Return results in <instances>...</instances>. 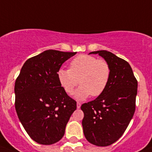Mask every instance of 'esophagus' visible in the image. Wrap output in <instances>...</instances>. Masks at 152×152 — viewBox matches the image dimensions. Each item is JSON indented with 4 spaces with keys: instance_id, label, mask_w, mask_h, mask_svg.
Returning a JSON list of instances; mask_svg holds the SVG:
<instances>
[{
    "instance_id": "esophagus-1",
    "label": "esophagus",
    "mask_w": 152,
    "mask_h": 152,
    "mask_svg": "<svg viewBox=\"0 0 152 152\" xmlns=\"http://www.w3.org/2000/svg\"><path fill=\"white\" fill-rule=\"evenodd\" d=\"M76 107H77V109H79L81 107V103L80 102H77V104H76Z\"/></svg>"
}]
</instances>
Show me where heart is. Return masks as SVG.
Instances as JSON below:
<instances>
[{
	"label": "heart",
	"instance_id": "heart-1",
	"mask_svg": "<svg viewBox=\"0 0 152 152\" xmlns=\"http://www.w3.org/2000/svg\"><path fill=\"white\" fill-rule=\"evenodd\" d=\"M58 79L68 95H72L78 84L76 98L84 100L90 96L97 97L104 92L111 76V67L107 60L98 59L91 55L82 54L75 57L70 63V69H60Z\"/></svg>",
	"mask_w": 152,
	"mask_h": 152
}]
</instances>
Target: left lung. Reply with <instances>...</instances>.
Returning <instances> with one entry per match:
<instances>
[{"label":"left lung","mask_w":152,"mask_h":152,"mask_svg":"<svg viewBox=\"0 0 152 152\" xmlns=\"http://www.w3.org/2000/svg\"><path fill=\"white\" fill-rule=\"evenodd\" d=\"M91 53H99L109 62L111 76L104 92L81 107L85 115L82 126L87 141L107 146L123 135L134 115L137 81L124 59L104 50Z\"/></svg>","instance_id":"left-lung-1"}]
</instances>
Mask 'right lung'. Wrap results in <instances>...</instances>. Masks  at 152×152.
<instances>
[{
    "instance_id": "right-lung-1",
    "label": "right lung",
    "mask_w": 152,
    "mask_h": 152,
    "mask_svg": "<svg viewBox=\"0 0 152 152\" xmlns=\"http://www.w3.org/2000/svg\"><path fill=\"white\" fill-rule=\"evenodd\" d=\"M76 52L47 50L26 61L15 81V110L32 140L50 145L62 138L76 109L58 79L62 64Z\"/></svg>"
}]
</instances>
